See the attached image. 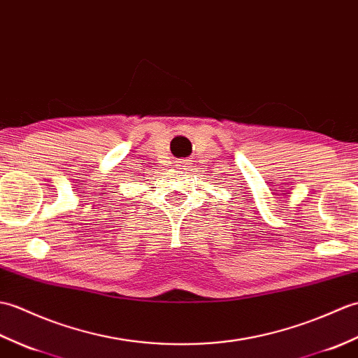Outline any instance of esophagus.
Instances as JSON below:
<instances>
[{"label": "esophagus", "instance_id": "34e87169", "mask_svg": "<svg viewBox=\"0 0 358 358\" xmlns=\"http://www.w3.org/2000/svg\"><path fill=\"white\" fill-rule=\"evenodd\" d=\"M174 164H176V166H179V169H182V170L187 169V166L189 165L188 161H178V162H174Z\"/></svg>", "mask_w": 358, "mask_h": 358}]
</instances>
